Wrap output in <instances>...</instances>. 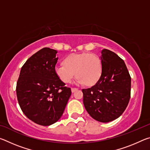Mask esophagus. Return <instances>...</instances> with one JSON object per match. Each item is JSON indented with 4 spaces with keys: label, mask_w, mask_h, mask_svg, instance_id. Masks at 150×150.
I'll list each match as a JSON object with an SVG mask.
<instances>
[{
    "label": "esophagus",
    "mask_w": 150,
    "mask_h": 150,
    "mask_svg": "<svg viewBox=\"0 0 150 150\" xmlns=\"http://www.w3.org/2000/svg\"><path fill=\"white\" fill-rule=\"evenodd\" d=\"M77 88H71V91H72V93H74L75 91H77Z\"/></svg>",
    "instance_id": "esophagus-1"
}]
</instances>
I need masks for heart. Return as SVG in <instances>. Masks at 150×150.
I'll list each match as a JSON object with an SVG mask.
<instances>
[{
    "label": "heart",
    "instance_id": "b5f03b06",
    "mask_svg": "<svg viewBox=\"0 0 150 150\" xmlns=\"http://www.w3.org/2000/svg\"><path fill=\"white\" fill-rule=\"evenodd\" d=\"M64 64L57 65L55 73L58 78L65 83H69L75 75L78 85L91 86L99 80L103 72V63L100 58L89 53L73 54L64 59Z\"/></svg>",
    "mask_w": 150,
    "mask_h": 150
}]
</instances>
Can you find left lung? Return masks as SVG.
I'll return each mask as SVG.
<instances>
[{"label": "left lung", "instance_id": "1", "mask_svg": "<svg viewBox=\"0 0 150 150\" xmlns=\"http://www.w3.org/2000/svg\"><path fill=\"white\" fill-rule=\"evenodd\" d=\"M103 72L95 85L82 89L83 104L89 115L108 122L125 110L130 98L131 77L125 63L110 50L101 51Z\"/></svg>", "mask_w": 150, "mask_h": 150}]
</instances>
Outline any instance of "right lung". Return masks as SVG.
Returning <instances> with one entry per match:
<instances>
[{"mask_svg": "<svg viewBox=\"0 0 150 150\" xmlns=\"http://www.w3.org/2000/svg\"><path fill=\"white\" fill-rule=\"evenodd\" d=\"M57 53L49 47L39 50L22 66L17 81L20 108L27 118L42 126L59 120L71 95L55 73Z\"/></svg>", "mask_w": 150, "mask_h": 150, "instance_id": "right-lung-1", "label": "right lung"}]
</instances>
